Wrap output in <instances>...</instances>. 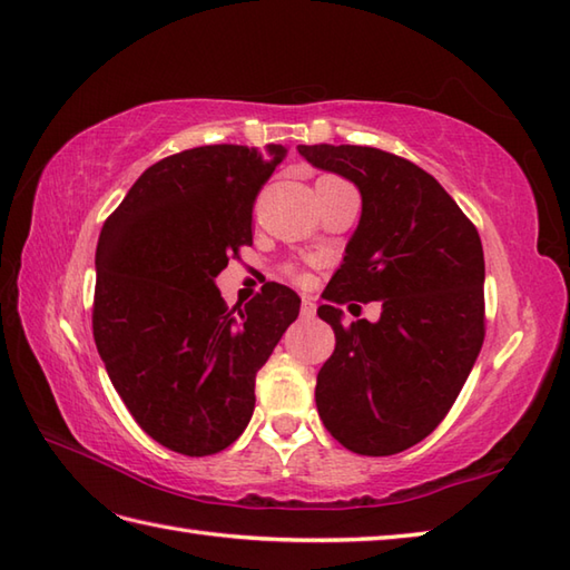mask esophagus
Masks as SVG:
<instances>
[{
	"mask_svg": "<svg viewBox=\"0 0 570 570\" xmlns=\"http://www.w3.org/2000/svg\"><path fill=\"white\" fill-rule=\"evenodd\" d=\"M302 317H305V320H312L314 317V314H317V299H314V297H302Z\"/></svg>",
	"mask_w": 570,
	"mask_h": 570,
	"instance_id": "34e87169",
	"label": "esophagus"
}]
</instances>
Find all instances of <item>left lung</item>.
Here are the masks:
<instances>
[{"mask_svg":"<svg viewBox=\"0 0 570 570\" xmlns=\"http://www.w3.org/2000/svg\"><path fill=\"white\" fill-rule=\"evenodd\" d=\"M361 193V219L320 317L336 348L317 375L326 432L361 456L420 444L444 420L485 336V258L475 226L432 175L368 146H297ZM346 298L384 302L343 326Z\"/></svg>","mask_w":570,"mask_h":570,"instance_id":"left-lung-1","label":"left lung"}]
</instances>
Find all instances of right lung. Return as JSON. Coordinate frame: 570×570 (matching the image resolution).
<instances>
[{"instance_id": "1", "label": "right lung", "mask_w": 570, "mask_h": 570, "mask_svg": "<svg viewBox=\"0 0 570 570\" xmlns=\"http://www.w3.org/2000/svg\"><path fill=\"white\" fill-rule=\"evenodd\" d=\"M285 146H199L144 170L95 253L92 332L109 381L144 432L185 456L244 434L256 373L297 320L295 289L268 283L226 307L214 277L253 244L258 189Z\"/></svg>"}]
</instances>
